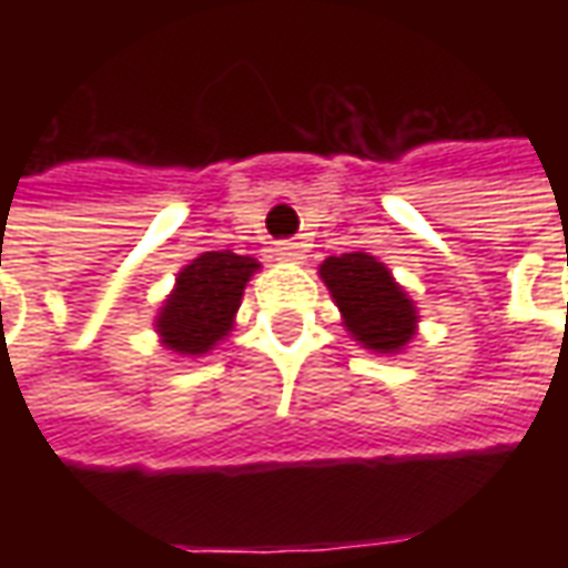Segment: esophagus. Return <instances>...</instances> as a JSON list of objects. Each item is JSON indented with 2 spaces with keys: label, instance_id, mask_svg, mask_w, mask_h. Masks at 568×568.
I'll use <instances>...</instances> for the list:
<instances>
[{
  "label": "esophagus",
  "instance_id": "34e87169",
  "mask_svg": "<svg viewBox=\"0 0 568 568\" xmlns=\"http://www.w3.org/2000/svg\"><path fill=\"white\" fill-rule=\"evenodd\" d=\"M273 255H276V261H288V264H295V261L304 258V248H301V243L285 240V243H276Z\"/></svg>",
  "mask_w": 568,
  "mask_h": 568
}]
</instances>
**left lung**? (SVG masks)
Masks as SVG:
<instances>
[{
	"label": "left lung",
	"instance_id": "obj_1",
	"mask_svg": "<svg viewBox=\"0 0 568 568\" xmlns=\"http://www.w3.org/2000/svg\"><path fill=\"white\" fill-rule=\"evenodd\" d=\"M320 280L341 310V325L358 346L377 356H398L417 337L419 313L414 297L371 252L358 248L325 258Z\"/></svg>",
	"mask_w": 568,
	"mask_h": 568
}]
</instances>
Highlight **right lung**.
<instances>
[{
	"instance_id": "obj_1",
	"label": "right lung",
	"mask_w": 568,
	"mask_h": 568,
	"mask_svg": "<svg viewBox=\"0 0 568 568\" xmlns=\"http://www.w3.org/2000/svg\"><path fill=\"white\" fill-rule=\"evenodd\" d=\"M261 271L252 255L231 248L200 252L175 273V285L163 297L154 316V332L163 349L179 358H200L212 353L234 332L236 310L243 304L246 283Z\"/></svg>"
}]
</instances>
